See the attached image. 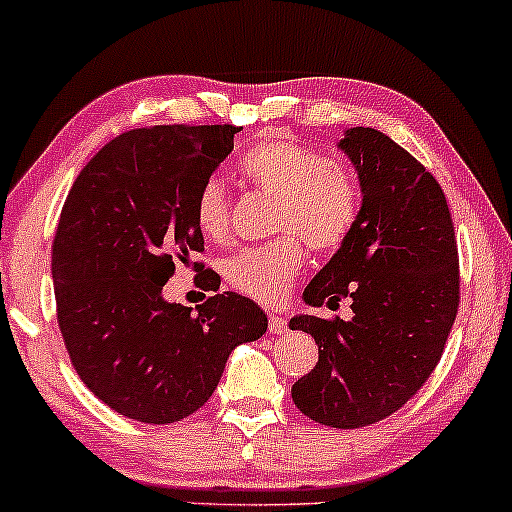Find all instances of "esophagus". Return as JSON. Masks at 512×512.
<instances>
[{
    "label": "esophagus",
    "instance_id": "obj_1",
    "mask_svg": "<svg viewBox=\"0 0 512 512\" xmlns=\"http://www.w3.org/2000/svg\"><path fill=\"white\" fill-rule=\"evenodd\" d=\"M286 320L281 315H276L274 310L272 313H269V334H284L286 332Z\"/></svg>",
    "mask_w": 512,
    "mask_h": 512
}]
</instances>
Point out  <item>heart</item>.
<instances>
[{
  "instance_id": "heart-1",
  "label": "heart",
  "mask_w": 512,
  "mask_h": 512,
  "mask_svg": "<svg viewBox=\"0 0 512 512\" xmlns=\"http://www.w3.org/2000/svg\"><path fill=\"white\" fill-rule=\"evenodd\" d=\"M252 185L276 197L272 231L279 238L238 252L226 262V279L252 301H284L305 262V243L332 252L349 240L361 216V192L344 168L327 156L286 139L257 144L240 161ZM195 221L209 238L231 231V202L219 178L204 180L195 199Z\"/></svg>"
}]
</instances>
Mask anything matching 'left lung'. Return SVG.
Segmentation results:
<instances>
[{"label":"left lung","mask_w":512,"mask_h":512,"mask_svg":"<svg viewBox=\"0 0 512 512\" xmlns=\"http://www.w3.org/2000/svg\"><path fill=\"white\" fill-rule=\"evenodd\" d=\"M339 149L361 182V216L303 301L351 298L354 317H291L320 354L291 397L317 424L361 428L395 414L436 370L460 305V260L443 190L409 151L373 127L346 129Z\"/></svg>","instance_id":"left-lung-1"}]
</instances>
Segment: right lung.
<instances>
[{
	"label": "right lung",
	"mask_w": 512,
	"mask_h": 512,
	"mask_svg": "<svg viewBox=\"0 0 512 512\" xmlns=\"http://www.w3.org/2000/svg\"><path fill=\"white\" fill-rule=\"evenodd\" d=\"M236 132L129 129L86 163L64 199L52 243L57 322L84 385L127 419L173 424L195 414L231 351L267 332V315L233 291L214 293L195 313L163 298L175 262L204 250L195 199ZM219 284L204 269L202 289Z\"/></svg>",
	"instance_id": "add662e5"
}]
</instances>
